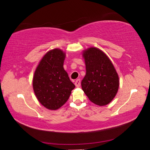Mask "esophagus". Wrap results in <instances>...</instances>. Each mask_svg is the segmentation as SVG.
Returning a JSON list of instances; mask_svg holds the SVG:
<instances>
[{"mask_svg":"<svg viewBox=\"0 0 150 150\" xmlns=\"http://www.w3.org/2000/svg\"><path fill=\"white\" fill-rule=\"evenodd\" d=\"M75 85L76 87H79L81 86V80L80 79H77L75 82Z\"/></svg>","mask_w":150,"mask_h":150,"instance_id":"obj_1","label":"esophagus"}]
</instances>
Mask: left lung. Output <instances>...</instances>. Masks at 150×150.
<instances>
[{
  "label": "left lung",
  "instance_id": "8db88e82",
  "mask_svg": "<svg viewBox=\"0 0 150 150\" xmlns=\"http://www.w3.org/2000/svg\"><path fill=\"white\" fill-rule=\"evenodd\" d=\"M86 73L81 82L82 89L92 103L106 106L117 93L119 78L106 53L95 47L83 51Z\"/></svg>",
  "mask_w": 150,
  "mask_h": 150
}]
</instances>
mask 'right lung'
<instances>
[{
	"label": "right lung",
	"instance_id": "1",
	"mask_svg": "<svg viewBox=\"0 0 150 150\" xmlns=\"http://www.w3.org/2000/svg\"><path fill=\"white\" fill-rule=\"evenodd\" d=\"M66 53L55 48L47 52L36 68L33 88L39 103L46 108L56 110L64 104L75 88L64 69Z\"/></svg>",
	"mask_w": 150,
	"mask_h": 150
}]
</instances>
